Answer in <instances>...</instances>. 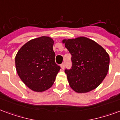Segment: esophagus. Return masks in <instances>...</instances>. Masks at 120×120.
Masks as SVG:
<instances>
[{
  "instance_id": "34e87169",
  "label": "esophagus",
  "mask_w": 120,
  "mask_h": 120,
  "mask_svg": "<svg viewBox=\"0 0 120 120\" xmlns=\"http://www.w3.org/2000/svg\"><path fill=\"white\" fill-rule=\"evenodd\" d=\"M60 67H61V68H62V69H64L65 68V64H62L60 65Z\"/></svg>"
}]
</instances>
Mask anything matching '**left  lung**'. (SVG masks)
I'll use <instances>...</instances> for the list:
<instances>
[{
    "mask_svg": "<svg viewBox=\"0 0 120 120\" xmlns=\"http://www.w3.org/2000/svg\"><path fill=\"white\" fill-rule=\"evenodd\" d=\"M62 42L72 55L71 68L65 70L70 86L78 93L96 88L109 71L108 53L96 42L85 37Z\"/></svg>",
    "mask_w": 120,
    "mask_h": 120,
    "instance_id": "1",
    "label": "left lung"
}]
</instances>
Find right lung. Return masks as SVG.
I'll use <instances>...</instances> for the list:
<instances>
[{
  "mask_svg": "<svg viewBox=\"0 0 120 120\" xmlns=\"http://www.w3.org/2000/svg\"><path fill=\"white\" fill-rule=\"evenodd\" d=\"M54 41L46 36L29 41L19 49L15 57L16 69L22 81L35 92L51 87L60 71L55 63Z\"/></svg>",
  "mask_w": 120,
  "mask_h": 120,
  "instance_id": "add662e5",
  "label": "right lung"
}]
</instances>
